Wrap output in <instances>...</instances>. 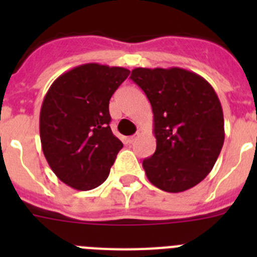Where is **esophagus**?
<instances>
[{
  "mask_svg": "<svg viewBox=\"0 0 257 257\" xmlns=\"http://www.w3.org/2000/svg\"><path fill=\"white\" fill-rule=\"evenodd\" d=\"M138 138H139V134H136V135L130 136V138H128V142H130V143H134V142H135L136 139H138Z\"/></svg>",
  "mask_w": 257,
  "mask_h": 257,
  "instance_id": "34e87169",
  "label": "esophagus"
}]
</instances>
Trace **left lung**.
Instances as JSON below:
<instances>
[{"label":"left lung","instance_id":"obj_1","mask_svg":"<svg viewBox=\"0 0 257 257\" xmlns=\"http://www.w3.org/2000/svg\"><path fill=\"white\" fill-rule=\"evenodd\" d=\"M131 79L153 110L156 152L143 161L154 187L179 193L210 174L224 144V115L212 86L194 72L172 67L135 68Z\"/></svg>","mask_w":257,"mask_h":257}]
</instances>
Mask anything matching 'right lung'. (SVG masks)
Returning a JSON list of instances; mask_svg holds the SVG:
<instances>
[{"label": "right lung", "instance_id": "1", "mask_svg": "<svg viewBox=\"0 0 257 257\" xmlns=\"http://www.w3.org/2000/svg\"><path fill=\"white\" fill-rule=\"evenodd\" d=\"M128 74L126 68L88 63L59 76L45 95L42 152L54 174L73 189L103 184L123 147L109 126V100Z\"/></svg>", "mask_w": 257, "mask_h": 257}]
</instances>
